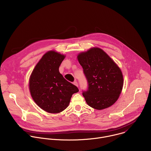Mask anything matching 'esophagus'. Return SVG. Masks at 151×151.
Returning a JSON list of instances; mask_svg holds the SVG:
<instances>
[{"label":"esophagus","mask_w":151,"mask_h":151,"mask_svg":"<svg viewBox=\"0 0 151 151\" xmlns=\"http://www.w3.org/2000/svg\"><path fill=\"white\" fill-rule=\"evenodd\" d=\"M73 84H74L75 85H76L77 87H78V82H77L76 81H75V82H73Z\"/></svg>","instance_id":"1"}]
</instances>
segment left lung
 Segmentation results:
<instances>
[{"label": "left lung", "mask_w": 151, "mask_h": 151, "mask_svg": "<svg viewBox=\"0 0 151 151\" xmlns=\"http://www.w3.org/2000/svg\"><path fill=\"white\" fill-rule=\"evenodd\" d=\"M77 58L88 83V90L82 94L88 105L97 110L112 106L123 88L124 78L119 67L98 47L80 52Z\"/></svg>", "instance_id": "1"}]
</instances>
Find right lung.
<instances>
[{
  "label": "right lung",
  "mask_w": 151,
  "mask_h": 151,
  "mask_svg": "<svg viewBox=\"0 0 151 151\" xmlns=\"http://www.w3.org/2000/svg\"><path fill=\"white\" fill-rule=\"evenodd\" d=\"M65 57L54 50L47 52L30 76L29 88L33 100L40 108L50 114L66 109L73 94L79 91L59 72V67Z\"/></svg>",
  "instance_id": "add662e5"
}]
</instances>
